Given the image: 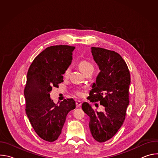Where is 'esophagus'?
<instances>
[{
    "label": "esophagus",
    "instance_id": "esophagus-1",
    "mask_svg": "<svg viewBox=\"0 0 158 158\" xmlns=\"http://www.w3.org/2000/svg\"><path fill=\"white\" fill-rule=\"evenodd\" d=\"M76 107H79L81 106L82 102H81V101H77L76 102Z\"/></svg>",
    "mask_w": 158,
    "mask_h": 158
}]
</instances>
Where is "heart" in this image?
Masks as SVG:
<instances>
[{
  "instance_id": "b5f03b06",
  "label": "heart",
  "mask_w": 158,
  "mask_h": 158,
  "mask_svg": "<svg viewBox=\"0 0 158 158\" xmlns=\"http://www.w3.org/2000/svg\"><path fill=\"white\" fill-rule=\"evenodd\" d=\"M78 66L79 67L80 70L83 73H85L86 71H89L90 69H94L93 65L91 63L86 61V60H81V61H80L79 62V64H78ZM69 71H70V68H69V67H68V68H67L65 70V71L64 73V76H67V75H68L69 73ZM76 94L78 96H82L83 95V92L81 91H76Z\"/></svg>"
}]
</instances>
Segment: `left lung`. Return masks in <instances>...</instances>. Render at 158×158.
Returning <instances> with one entry per match:
<instances>
[{
  "label": "left lung",
  "mask_w": 158,
  "mask_h": 158,
  "mask_svg": "<svg viewBox=\"0 0 158 158\" xmlns=\"http://www.w3.org/2000/svg\"><path fill=\"white\" fill-rule=\"evenodd\" d=\"M91 52L100 72L87 99L91 102L99 101L104 110H94L87 102L82 103V108L89 117L93 137L103 143L113 137L124 123L129 102L131 77L126 63L118 53L94 47Z\"/></svg>",
  "instance_id": "left-lung-1"
}]
</instances>
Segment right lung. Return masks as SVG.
<instances>
[{"mask_svg":"<svg viewBox=\"0 0 158 158\" xmlns=\"http://www.w3.org/2000/svg\"><path fill=\"white\" fill-rule=\"evenodd\" d=\"M74 49L64 45L47 48L28 70L24 89L26 114L38 136L46 141L58 139L67 114L76 108L73 99L56 104L50 97L52 87L64 81L62 75L71 64Z\"/></svg>","mask_w":158,"mask_h":158,"instance_id":"obj_1","label":"right lung"}]
</instances>
